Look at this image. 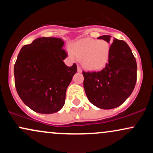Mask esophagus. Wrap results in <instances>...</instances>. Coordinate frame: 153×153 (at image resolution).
Listing matches in <instances>:
<instances>
[{
    "instance_id": "esophagus-1",
    "label": "esophagus",
    "mask_w": 153,
    "mask_h": 153,
    "mask_svg": "<svg viewBox=\"0 0 153 153\" xmlns=\"http://www.w3.org/2000/svg\"><path fill=\"white\" fill-rule=\"evenodd\" d=\"M78 73H81V72H82L81 68H80V67L79 65H78Z\"/></svg>"
}]
</instances>
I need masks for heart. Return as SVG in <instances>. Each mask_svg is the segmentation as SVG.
Here are the masks:
<instances>
[{"mask_svg":"<svg viewBox=\"0 0 153 153\" xmlns=\"http://www.w3.org/2000/svg\"><path fill=\"white\" fill-rule=\"evenodd\" d=\"M71 52L80 59L82 67L88 71H100L106 65L111 52V45L103 39H82L71 46Z\"/></svg>","mask_w":153,"mask_h":153,"instance_id":"b5f03b06","label":"heart"}]
</instances>
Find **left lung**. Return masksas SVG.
Returning a JSON list of instances; mask_svg holds the SVG:
<instances>
[{
    "label": "left lung",
    "mask_w": 153,
    "mask_h": 153,
    "mask_svg": "<svg viewBox=\"0 0 153 153\" xmlns=\"http://www.w3.org/2000/svg\"><path fill=\"white\" fill-rule=\"evenodd\" d=\"M111 36L98 37L109 43ZM137 67L130 47L124 41L114 38L111 45L108 62L100 72L82 71L83 87L89 101L102 109L122 105L129 97L137 81Z\"/></svg>",
    "instance_id": "obj_1"
}]
</instances>
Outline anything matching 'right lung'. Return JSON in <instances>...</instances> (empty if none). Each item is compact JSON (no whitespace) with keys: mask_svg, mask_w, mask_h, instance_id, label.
<instances>
[{"mask_svg":"<svg viewBox=\"0 0 153 153\" xmlns=\"http://www.w3.org/2000/svg\"><path fill=\"white\" fill-rule=\"evenodd\" d=\"M64 42L56 37L37 38L21 49L14 65L15 86L19 97L35 112L50 114L65 102L66 91L77 65L68 67Z\"/></svg>","mask_w":153,"mask_h":153,"instance_id":"right-lung-1","label":"right lung"}]
</instances>
